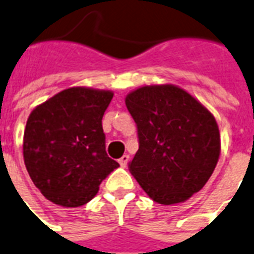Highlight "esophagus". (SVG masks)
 <instances>
[{
    "label": "esophagus",
    "instance_id": "1",
    "mask_svg": "<svg viewBox=\"0 0 254 254\" xmlns=\"http://www.w3.org/2000/svg\"><path fill=\"white\" fill-rule=\"evenodd\" d=\"M128 161H129V156H128V154H125V156L119 158L118 162H119V165H121V166L126 167V166H127V163H128Z\"/></svg>",
    "mask_w": 254,
    "mask_h": 254
}]
</instances>
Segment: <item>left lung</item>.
<instances>
[{"label": "left lung", "instance_id": "8db88e82", "mask_svg": "<svg viewBox=\"0 0 254 254\" xmlns=\"http://www.w3.org/2000/svg\"><path fill=\"white\" fill-rule=\"evenodd\" d=\"M137 127L139 150L129 171L145 193L162 205L188 200L204 187L221 153L211 113L175 85L141 87L126 97Z\"/></svg>", "mask_w": 254, "mask_h": 254}]
</instances>
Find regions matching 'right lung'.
<instances>
[{"mask_svg":"<svg viewBox=\"0 0 254 254\" xmlns=\"http://www.w3.org/2000/svg\"><path fill=\"white\" fill-rule=\"evenodd\" d=\"M113 92L68 88L29 114L23 157L33 184L52 202L76 207L119 167L106 153L102 117Z\"/></svg>","mask_w":254,"mask_h":254,"instance_id":"obj_1","label":"right lung"}]
</instances>
